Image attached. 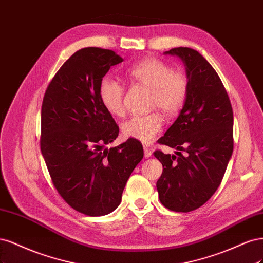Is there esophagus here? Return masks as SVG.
<instances>
[{"label":"esophagus","mask_w":263,"mask_h":263,"mask_svg":"<svg viewBox=\"0 0 263 263\" xmlns=\"http://www.w3.org/2000/svg\"><path fill=\"white\" fill-rule=\"evenodd\" d=\"M151 156H152V151L149 148H147L146 146H144V157L149 158Z\"/></svg>","instance_id":"esophagus-1"}]
</instances>
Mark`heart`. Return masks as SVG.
<instances>
[{"instance_id":"heart-1","label":"heart","mask_w":263,"mask_h":263,"mask_svg":"<svg viewBox=\"0 0 263 263\" xmlns=\"http://www.w3.org/2000/svg\"><path fill=\"white\" fill-rule=\"evenodd\" d=\"M126 79L132 84L149 88V107L158 108L166 116H175L180 111L187 100L189 82L180 71H174L167 63L156 58H146L130 66L125 71ZM99 96L107 111L116 117L124 114V86L111 78L100 82ZM164 120L158 112L137 115L121 124L125 138L144 144L153 141L162 131Z\"/></svg>"}]
</instances>
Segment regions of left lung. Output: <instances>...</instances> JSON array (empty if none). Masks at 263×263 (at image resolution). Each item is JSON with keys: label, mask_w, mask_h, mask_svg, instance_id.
<instances>
[{"label": "left lung", "mask_w": 263, "mask_h": 263, "mask_svg": "<svg viewBox=\"0 0 263 263\" xmlns=\"http://www.w3.org/2000/svg\"><path fill=\"white\" fill-rule=\"evenodd\" d=\"M165 54L181 59L189 91L176 121L158 140L178 156L154 152L163 165L156 187L165 208L187 213L204 204L222 182L234 148L233 108L216 71L197 50L179 47Z\"/></svg>", "instance_id": "1"}]
</instances>
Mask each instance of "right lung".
Masks as SVG:
<instances>
[{
	"mask_svg": "<svg viewBox=\"0 0 263 263\" xmlns=\"http://www.w3.org/2000/svg\"><path fill=\"white\" fill-rule=\"evenodd\" d=\"M122 61L112 50L83 48L57 72L42 101L40 148L50 177L67 204L89 216L118 208L144 155L134 139L105 148L119 126L101 104L99 85Z\"/></svg>",
	"mask_w": 263,
	"mask_h": 263,
	"instance_id": "add662e5",
	"label": "right lung"
}]
</instances>
